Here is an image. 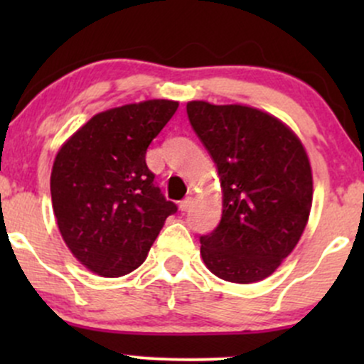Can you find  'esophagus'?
I'll list each match as a JSON object with an SVG mask.
<instances>
[{"mask_svg":"<svg viewBox=\"0 0 364 364\" xmlns=\"http://www.w3.org/2000/svg\"><path fill=\"white\" fill-rule=\"evenodd\" d=\"M190 205H191V196H188V198L179 202V210L185 212V210H188V208H190Z\"/></svg>","mask_w":364,"mask_h":364,"instance_id":"34e87169","label":"esophagus"}]
</instances>
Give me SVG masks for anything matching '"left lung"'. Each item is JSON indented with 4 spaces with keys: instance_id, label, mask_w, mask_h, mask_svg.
I'll return each mask as SVG.
<instances>
[{
    "instance_id": "left-lung-1",
    "label": "left lung",
    "mask_w": 364,
    "mask_h": 364,
    "mask_svg": "<svg viewBox=\"0 0 364 364\" xmlns=\"http://www.w3.org/2000/svg\"><path fill=\"white\" fill-rule=\"evenodd\" d=\"M186 112L223 188L220 223L200 236L203 263L224 281H262L306 228L313 200L306 150L281 119L255 107L191 101Z\"/></svg>"
}]
</instances>
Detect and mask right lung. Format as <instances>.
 I'll return each mask as SVG.
<instances>
[{"instance_id": "right-lung-1", "label": "right lung", "mask_w": 364, "mask_h": 364, "mask_svg": "<svg viewBox=\"0 0 364 364\" xmlns=\"http://www.w3.org/2000/svg\"><path fill=\"white\" fill-rule=\"evenodd\" d=\"M178 106L152 99L99 112L56 154L54 215L70 252L90 272L121 277L139 269L178 210L145 162L150 141Z\"/></svg>"}]
</instances>
